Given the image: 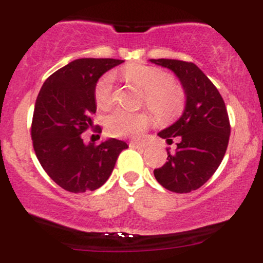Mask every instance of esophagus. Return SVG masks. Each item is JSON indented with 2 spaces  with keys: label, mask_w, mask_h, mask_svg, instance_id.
<instances>
[{
  "label": "esophagus",
  "mask_w": 263,
  "mask_h": 263,
  "mask_svg": "<svg viewBox=\"0 0 263 263\" xmlns=\"http://www.w3.org/2000/svg\"><path fill=\"white\" fill-rule=\"evenodd\" d=\"M129 146H132V147H136V148H145L147 146L146 144H145V142H137V141H132L131 144H129Z\"/></svg>",
  "instance_id": "1"
}]
</instances>
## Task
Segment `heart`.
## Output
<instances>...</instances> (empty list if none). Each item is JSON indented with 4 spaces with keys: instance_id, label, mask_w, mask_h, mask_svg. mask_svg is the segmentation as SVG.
Masks as SVG:
<instances>
[{
    "instance_id": "1",
    "label": "heart",
    "mask_w": 263,
    "mask_h": 263,
    "mask_svg": "<svg viewBox=\"0 0 263 263\" xmlns=\"http://www.w3.org/2000/svg\"><path fill=\"white\" fill-rule=\"evenodd\" d=\"M123 78L128 84L144 91L142 104L161 121H168L179 115L184 104V92L178 82L161 68L142 63H131L123 70ZM97 107L107 110L115 102V79L107 73L99 79L94 87ZM153 122L147 112L131 113L123 109L113 110L104 119L105 129L117 137H136Z\"/></svg>"
}]
</instances>
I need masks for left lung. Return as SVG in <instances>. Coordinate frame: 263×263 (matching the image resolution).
<instances>
[{
	"mask_svg": "<svg viewBox=\"0 0 263 263\" xmlns=\"http://www.w3.org/2000/svg\"><path fill=\"white\" fill-rule=\"evenodd\" d=\"M177 75L185 92L181 118L159 132L168 144L179 140L166 163L154 171L156 181L176 193H188L205 184L219 168L227 151L230 123L219 90L192 62L179 60H150Z\"/></svg>",
	"mask_w": 263,
	"mask_h": 263,
	"instance_id": "obj_1",
	"label": "left lung"
}]
</instances>
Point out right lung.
<instances>
[{"instance_id":"right-lung-1","label":"right lung","mask_w":263,"mask_h":263,"mask_svg":"<svg viewBox=\"0 0 263 263\" xmlns=\"http://www.w3.org/2000/svg\"><path fill=\"white\" fill-rule=\"evenodd\" d=\"M124 61L80 58L47 79L36 98L31 140L39 163L53 182L72 193L95 191L112 174L124 141L109 139L85 144L97 112L94 87L103 73ZM100 134L99 126L92 129Z\"/></svg>"}]
</instances>
